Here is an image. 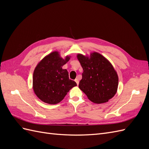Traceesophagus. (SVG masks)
Instances as JSON below:
<instances>
[{
    "label": "esophagus",
    "mask_w": 149,
    "mask_h": 149,
    "mask_svg": "<svg viewBox=\"0 0 149 149\" xmlns=\"http://www.w3.org/2000/svg\"><path fill=\"white\" fill-rule=\"evenodd\" d=\"M75 82L76 83V84H77L78 85L79 84V80H78V79H75Z\"/></svg>",
    "instance_id": "obj_1"
}]
</instances>
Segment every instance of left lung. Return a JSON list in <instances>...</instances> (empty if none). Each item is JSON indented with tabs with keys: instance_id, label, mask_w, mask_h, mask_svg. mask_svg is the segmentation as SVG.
<instances>
[{
	"instance_id": "1",
	"label": "left lung",
	"mask_w": 149,
	"mask_h": 149,
	"mask_svg": "<svg viewBox=\"0 0 149 149\" xmlns=\"http://www.w3.org/2000/svg\"><path fill=\"white\" fill-rule=\"evenodd\" d=\"M77 58L83 69L79 88L89 100L101 104L113 97L118 91L119 78L109 61L97 52L89 56L78 53Z\"/></svg>"
}]
</instances>
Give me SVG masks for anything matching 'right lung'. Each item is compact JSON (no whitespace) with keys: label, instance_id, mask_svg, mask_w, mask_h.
Here are the masks:
<instances>
[{"label":"right lung","instance_id":"add662e5","mask_svg":"<svg viewBox=\"0 0 149 149\" xmlns=\"http://www.w3.org/2000/svg\"><path fill=\"white\" fill-rule=\"evenodd\" d=\"M65 58L55 51L48 54L35 67L33 74V89L35 94L43 102L56 104L63 100L76 82L69 78L68 72L62 67L70 59Z\"/></svg>","mask_w":149,"mask_h":149}]
</instances>
